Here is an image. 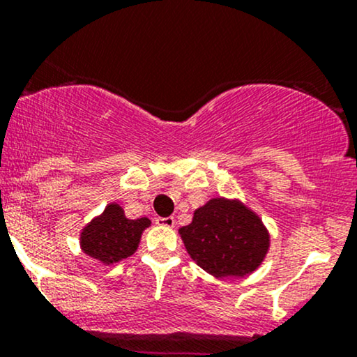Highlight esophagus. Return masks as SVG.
<instances>
[{
  "mask_svg": "<svg viewBox=\"0 0 357 357\" xmlns=\"http://www.w3.org/2000/svg\"><path fill=\"white\" fill-rule=\"evenodd\" d=\"M155 225H159V227L173 228L174 227V218H173V216H167V218H155Z\"/></svg>",
  "mask_w": 357,
  "mask_h": 357,
  "instance_id": "34e87169",
  "label": "esophagus"
}]
</instances>
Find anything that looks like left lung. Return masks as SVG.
<instances>
[{
  "instance_id": "left-lung-1",
  "label": "left lung",
  "mask_w": 357,
  "mask_h": 357,
  "mask_svg": "<svg viewBox=\"0 0 357 357\" xmlns=\"http://www.w3.org/2000/svg\"><path fill=\"white\" fill-rule=\"evenodd\" d=\"M179 235L196 265L218 278L250 275L270 248L267 227L240 199L211 198Z\"/></svg>"
}]
</instances>
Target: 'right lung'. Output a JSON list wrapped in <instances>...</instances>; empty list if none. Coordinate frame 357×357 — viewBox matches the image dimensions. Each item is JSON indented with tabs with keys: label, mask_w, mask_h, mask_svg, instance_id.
Returning <instances> with one entry per match:
<instances>
[{
	"label": "right lung",
	"mask_w": 357,
	"mask_h": 357,
	"mask_svg": "<svg viewBox=\"0 0 357 357\" xmlns=\"http://www.w3.org/2000/svg\"><path fill=\"white\" fill-rule=\"evenodd\" d=\"M147 227H151L149 218L129 220L121 204L109 203L99 216L82 228L80 248L109 267L136 252Z\"/></svg>",
	"instance_id": "obj_1"
}]
</instances>
